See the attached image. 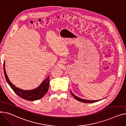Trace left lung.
Listing matches in <instances>:
<instances>
[{
	"mask_svg": "<svg viewBox=\"0 0 126 126\" xmlns=\"http://www.w3.org/2000/svg\"><path fill=\"white\" fill-rule=\"evenodd\" d=\"M70 92H71V94H72V96L76 99L78 101H79L80 102H83V103H94V102H98L99 101H100V100H103V99H101V100H87V99H81L77 96H75L72 92V91L70 90Z\"/></svg>",
	"mask_w": 126,
	"mask_h": 126,
	"instance_id": "obj_1",
	"label": "left lung"
}]
</instances>
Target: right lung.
<instances>
[{"instance_id":"obj_1","label":"right lung","mask_w":126,"mask_h":126,"mask_svg":"<svg viewBox=\"0 0 126 126\" xmlns=\"http://www.w3.org/2000/svg\"><path fill=\"white\" fill-rule=\"evenodd\" d=\"M3 70L5 79L8 85L16 94L24 99L29 100V101H34V100H39L43 98L48 91L49 81V76L44 80L41 84L36 88L30 90H24L16 87L11 82L6 72L5 61H4L3 63Z\"/></svg>"}]
</instances>
